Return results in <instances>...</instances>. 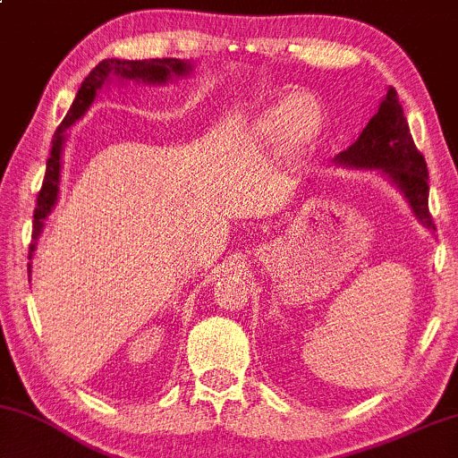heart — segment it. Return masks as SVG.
<instances>
[{"label": "heart", "mask_w": 458, "mask_h": 458, "mask_svg": "<svg viewBox=\"0 0 458 458\" xmlns=\"http://www.w3.org/2000/svg\"><path fill=\"white\" fill-rule=\"evenodd\" d=\"M255 131L269 144H282L293 159H301L318 146L325 131L323 104L301 93L278 101L257 118Z\"/></svg>", "instance_id": "b5f03b06"}]
</instances>
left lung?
Wrapping results in <instances>:
<instances>
[{"instance_id": "obj_1", "label": "left lung", "mask_w": 458, "mask_h": 458, "mask_svg": "<svg viewBox=\"0 0 458 458\" xmlns=\"http://www.w3.org/2000/svg\"><path fill=\"white\" fill-rule=\"evenodd\" d=\"M335 165L350 169H376L391 182L422 227L436 231L428 214V172L425 157L411 140L399 95L388 87L377 112L360 131L357 142L335 157Z\"/></svg>"}]
</instances>
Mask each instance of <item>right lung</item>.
Instances as JSON below:
<instances>
[{
    "instance_id": "right-lung-1",
    "label": "right lung",
    "mask_w": 458,
    "mask_h": 458,
    "mask_svg": "<svg viewBox=\"0 0 458 458\" xmlns=\"http://www.w3.org/2000/svg\"><path fill=\"white\" fill-rule=\"evenodd\" d=\"M193 72V61L184 59H142V61H127V59H106L95 67V70L84 78V82L78 89L76 99H73L70 112H67L64 123L53 135V150L47 161V176H44L42 191L38 195V206L33 212V242L30 248V259L33 257L38 246L39 233L44 231V220L55 210L56 199H59V182H61V167H64V148L67 140V129H70L78 118L84 116L89 106L106 84L118 81L125 84L127 81L142 82V84H167L172 78H184ZM31 272V263H30Z\"/></svg>"
}]
</instances>
